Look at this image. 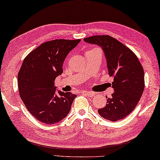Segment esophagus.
Segmentation results:
<instances>
[{"mask_svg":"<svg viewBox=\"0 0 160 160\" xmlns=\"http://www.w3.org/2000/svg\"><path fill=\"white\" fill-rule=\"evenodd\" d=\"M82 93L83 94H85L86 96H88L89 97H93L94 96L96 93H94V92H92V91H82Z\"/></svg>","mask_w":160,"mask_h":160,"instance_id":"esophagus-1","label":"esophagus"}]
</instances>
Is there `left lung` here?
Returning <instances> with one entry per match:
<instances>
[{
	"mask_svg": "<svg viewBox=\"0 0 160 160\" xmlns=\"http://www.w3.org/2000/svg\"><path fill=\"white\" fill-rule=\"evenodd\" d=\"M83 41L101 48L109 74L114 77L112 87L114 93L111 98L107 99L105 107L98 112L103 118L112 122L124 119L135 109L144 90V71L141 64L133 51L110 36H93Z\"/></svg>",
	"mask_w": 160,
	"mask_h": 160,
	"instance_id": "8db88e82",
	"label": "left lung"
}]
</instances>
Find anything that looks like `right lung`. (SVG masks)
<instances>
[{"label": "right lung", "mask_w": 160, "mask_h": 160, "mask_svg": "<svg viewBox=\"0 0 160 160\" xmlns=\"http://www.w3.org/2000/svg\"><path fill=\"white\" fill-rule=\"evenodd\" d=\"M81 39H55L40 45L24 58L18 75L19 93L32 115L52 124L65 118L77 95L56 91L55 80L63 72L67 55Z\"/></svg>", "instance_id": "right-lung-1"}]
</instances>
